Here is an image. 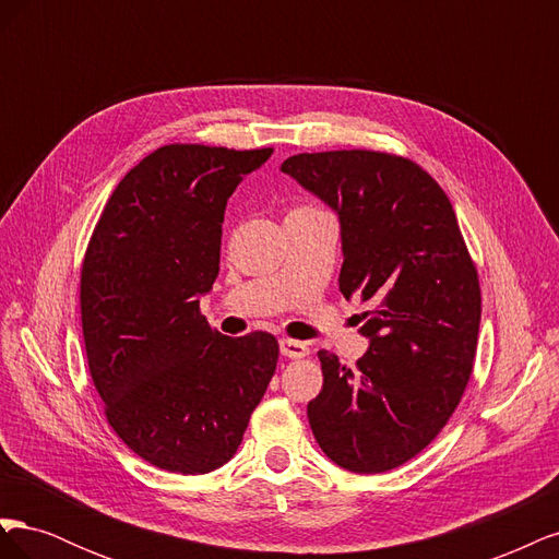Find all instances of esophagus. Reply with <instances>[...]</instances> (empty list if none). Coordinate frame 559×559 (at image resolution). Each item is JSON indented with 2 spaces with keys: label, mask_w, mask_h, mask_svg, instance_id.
<instances>
[{
  "label": "esophagus",
  "mask_w": 559,
  "mask_h": 559,
  "mask_svg": "<svg viewBox=\"0 0 559 559\" xmlns=\"http://www.w3.org/2000/svg\"><path fill=\"white\" fill-rule=\"evenodd\" d=\"M280 352H282V357H286V359H302L310 349H308L306 343L292 341V337H282Z\"/></svg>",
  "instance_id": "1"
}]
</instances>
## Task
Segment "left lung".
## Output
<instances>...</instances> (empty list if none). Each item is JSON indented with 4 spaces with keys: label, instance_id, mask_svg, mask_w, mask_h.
Wrapping results in <instances>:
<instances>
[{
    "label": "left lung",
    "instance_id": "obj_1",
    "mask_svg": "<svg viewBox=\"0 0 559 559\" xmlns=\"http://www.w3.org/2000/svg\"><path fill=\"white\" fill-rule=\"evenodd\" d=\"M282 173L337 214L341 292L370 308L368 352L349 368L321 349L324 386L308 403L319 448L352 473L405 464L441 433L466 389L480 286L445 191L380 151L298 154Z\"/></svg>",
    "mask_w": 559,
    "mask_h": 559
}]
</instances>
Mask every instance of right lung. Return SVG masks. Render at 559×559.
<instances>
[{
	"label": "right lung",
	"mask_w": 559,
	"mask_h": 559,
	"mask_svg": "<svg viewBox=\"0 0 559 559\" xmlns=\"http://www.w3.org/2000/svg\"><path fill=\"white\" fill-rule=\"evenodd\" d=\"M273 148L167 144L116 186L81 267L91 378L118 438L198 476L238 452L275 376V335L228 337L200 314L222 257L226 202Z\"/></svg>",
	"instance_id": "obj_1"
}]
</instances>
